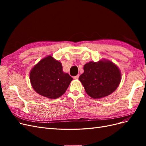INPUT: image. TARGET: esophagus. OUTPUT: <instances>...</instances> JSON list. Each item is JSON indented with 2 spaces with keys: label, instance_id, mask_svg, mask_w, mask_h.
<instances>
[{
  "label": "esophagus",
  "instance_id": "obj_1",
  "mask_svg": "<svg viewBox=\"0 0 146 146\" xmlns=\"http://www.w3.org/2000/svg\"><path fill=\"white\" fill-rule=\"evenodd\" d=\"M78 77H79V76H78V75H77V76L74 77V79H76V80H77V79L78 78Z\"/></svg>",
  "mask_w": 146,
  "mask_h": 146
}]
</instances>
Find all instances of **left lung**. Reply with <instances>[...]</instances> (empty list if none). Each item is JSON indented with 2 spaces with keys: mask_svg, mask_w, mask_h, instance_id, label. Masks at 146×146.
Segmentation results:
<instances>
[{
  "mask_svg": "<svg viewBox=\"0 0 146 146\" xmlns=\"http://www.w3.org/2000/svg\"><path fill=\"white\" fill-rule=\"evenodd\" d=\"M84 72L79 77L88 96L102 99L112 94L121 80V72L117 66L108 60L90 61L83 67Z\"/></svg>",
  "mask_w": 146,
  "mask_h": 146,
  "instance_id": "obj_1",
  "label": "left lung"
}]
</instances>
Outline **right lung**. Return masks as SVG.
Instances as JSON below:
<instances>
[{
    "instance_id": "obj_1",
    "label": "right lung",
    "mask_w": 146,
    "mask_h": 146,
    "mask_svg": "<svg viewBox=\"0 0 146 146\" xmlns=\"http://www.w3.org/2000/svg\"><path fill=\"white\" fill-rule=\"evenodd\" d=\"M30 80L33 90L45 98H60L68 89L72 78L63 70L60 61L48 55L35 64L30 72Z\"/></svg>"
}]
</instances>
